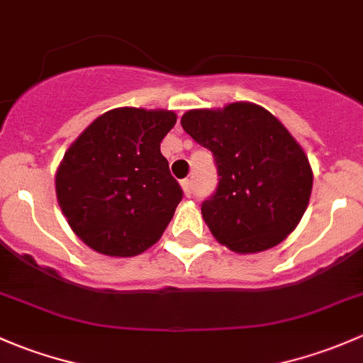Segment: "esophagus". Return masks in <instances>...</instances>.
Segmentation results:
<instances>
[{
  "label": "esophagus",
  "instance_id": "1",
  "mask_svg": "<svg viewBox=\"0 0 363 363\" xmlns=\"http://www.w3.org/2000/svg\"><path fill=\"white\" fill-rule=\"evenodd\" d=\"M181 186L186 196L191 195V179H184V181H181Z\"/></svg>",
  "mask_w": 363,
  "mask_h": 363
}]
</instances>
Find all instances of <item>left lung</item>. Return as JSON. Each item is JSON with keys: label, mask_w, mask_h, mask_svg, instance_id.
Listing matches in <instances>:
<instances>
[{"label": "left lung", "mask_w": 363, "mask_h": 363, "mask_svg": "<svg viewBox=\"0 0 363 363\" xmlns=\"http://www.w3.org/2000/svg\"><path fill=\"white\" fill-rule=\"evenodd\" d=\"M181 124L218 167V188L202 203L212 235L240 255L283 242L302 219L313 189L309 160L290 131L250 101L188 111Z\"/></svg>", "instance_id": "8db88e82"}]
</instances>
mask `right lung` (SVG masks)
Returning a JSON list of instances; mask_svg holds the SVG:
<instances>
[{
	"label": "right lung",
	"instance_id": "add662e5",
	"mask_svg": "<svg viewBox=\"0 0 363 363\" xmlns=\"http://www.w3.org/2000/svg\"><path fill=\"white\" fill-rule=\"evenodd\" d=\"M172 111L121 107L101 113L65 152L56 195L75 235L107 256H137L156 244L182 199L160 144Z\"/></svg>",
	"mask_w": 363,
	"mask_h": 363
}]
</instances>
